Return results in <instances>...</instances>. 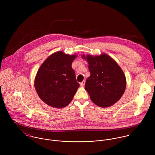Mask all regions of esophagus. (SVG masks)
<instances>
[{
	"label": "esophagus",
	"instance_id": "obj_1",
	"mask_svg": "<svg viewBox=\"0 0 155 155\" xmlns=\"http://www.w3.org/2000/svg\"><path fill=\"white\" fill-rule=\"evenodd\" d=\"M85 81H82V82L80 84V85H81V87H84V85H85Z\"/></svg>",
	"mask_w": 155,
	"mask_h": 155
}]
</instances>
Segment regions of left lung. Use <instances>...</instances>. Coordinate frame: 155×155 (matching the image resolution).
Listing matches in <instances>:
<instances>
[{
  "mask_svg": "<svg viewBox=\"0 0 155 155\" xmlns=\"http://www.w3.org/2000/svg\"><path fill=\"white\" fill-rule=\"evenodd\" d=\"M82 58L88 63L91 75L85 89L91 101L103 108L115 104L123 95L127 85L122 68L106 54L95 56L83 54Z\"/></svg>",
  "mask_w": 155,
  "mask_h": 155,
  "instance_id": "obj_1",
  "label": "left lung"
}]
</instances>
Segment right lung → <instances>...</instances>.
I'll return each instance as SVG.
<instances>
[{"label": "right lung", "mask_w": 155, "mask_h": 155, "mask_svg": "<svg viewBox=\"0 0 155 155\" xmlns=\"http://www.w3.org/2000/svg\"><path fill=\"white\" fill-rule=\"evenodd\" d=\"M77 55L63 51L49 56L39 67L35 79V87L40 98L54 108H63L71 101L79 84L71 64Z\"/></svg>", "instance_id": "1"}]
</instances>
